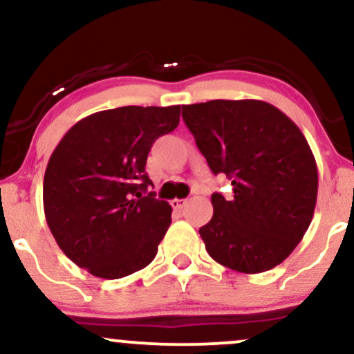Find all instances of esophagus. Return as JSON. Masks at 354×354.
<instances>
[{"label": "esophagus", "instance_id": "1", "mask_svg": "<svg viewBox=\"0 0 354 354\" xmlns=\"http://www.w3.org/2000/svg\"><path fill=\"white\" fill-rule=\"evenodd\" d=\"M186 203H188V200H178V198H174V200H171V206L173 209L181 211L186 206Z\"/></svg>", "mask_w": 354, "mask_h": 354}]
</instances>
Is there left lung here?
<instances>
[{"mask_svg":"<svg viewBox=\"0 0 354 354\" xmlns=\"http://www.w3.org/2000/svg\"><path fill=\"white\" fill-rule=\"evenodd\" d=\"M183 120L211 171L231 180L233 196L213 193L201 226L206 251L239 273H263L288 258L310 228L318 168L301 129L259 100L185 104Z\"/></svg>","mask_w":354,"mask_h":354,"instance_id":"8db88e82","label":"left lung"}]
</instances>
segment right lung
<instances>
[{
  "instance_id": "right-lung-1",
  "label": "right lung",
  "mask_w": 354,
  "mask_h": 354,
  "mask_svg": "<svg viewBox=\"0 0 354 354\" xmlns=\"http://www.w3.org/2000/svg\"><path fill=\"white\" fill-rule=\"evenodd\" d=\"M180 104L93 113L66 133L43 181L46 223L64 254L88 273L118 279L143 270L171 225V206L146 193L154 141L180 123Z\"/></svg>"
}]
</instances>
